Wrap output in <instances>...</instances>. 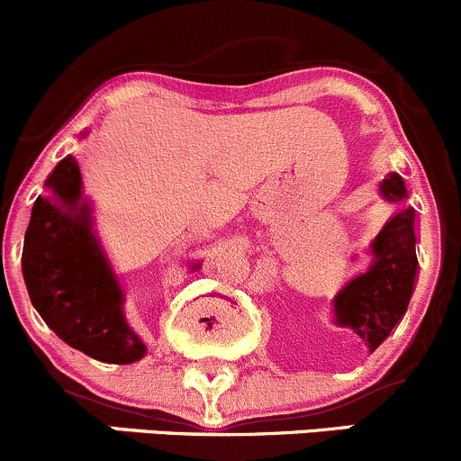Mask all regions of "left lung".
<instances>
[{
	"label": "left lung",
	"instance_id": "8db88e82",
	"mask_svg": "<svg viewBox=\"0 0 461 461\" xmlns=\"http://www.w3.org/2000/svg\"><path fill=\"white\" fill-rule=\"evenodd\" d=\"M381 196L399 204L370 245L373 263L368 272L352 278L334 296V321L350 328L375 352L406 314L417 276V213L408 204L406 180L388 174Z\"/></svg>",
	"mask_w": 461,
	"mask_h": 461
}]
</instances>
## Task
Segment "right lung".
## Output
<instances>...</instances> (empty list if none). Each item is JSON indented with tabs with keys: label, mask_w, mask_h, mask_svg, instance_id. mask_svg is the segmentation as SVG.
<instances>
[{
	"label": "right lung",
	"mask_w": 461,
	"mask_h": 461,
	"mask_svg": "<svg viewBox=\"0 0 461 461\" xmlns=\"http://www.w3.org/2000/svg\"><path fill=\"white\" fill-rule=\"evenodd\" d=\"M32 204L24 239V281L32 305L62 341L104 364H133L147 346L127 325L109 260L82 196L80 162L67 156Z\"/></svg>",
	"instance_id": "add662e5"
}]
</instances>
